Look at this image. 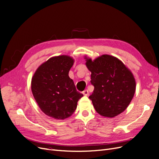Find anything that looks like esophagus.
Segmentation results:
<instances>
[{
	"label": "esophagus",
	"instance_id": "obj_1",
	"mask_svg": "<svg viewBox=\"0 0 159 159\" xmlns=\"http://www.w3.org/2000/svg\"><path fill=\"white\" fill-rule=\"evenodd\" d=\"M82 93H83V95H84L87 96V95H88L89 92H88V91L87 90V89H85V90H84L83 92H82Z\"/></svg>",
	"mask_w": 159,
	"mask_h": 159
}]
</instances>
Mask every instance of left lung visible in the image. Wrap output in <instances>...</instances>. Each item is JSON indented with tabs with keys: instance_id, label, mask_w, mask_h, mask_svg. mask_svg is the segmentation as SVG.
<instances>
[{
	"instance_id": "1",
	"label": "left lung",
	"mask_w": 159,
	"mask_h": 159,
	"mask_svg": "<svg viewBox=\"0 0 159 159\" xmlns=\"http://www.w3.org/2000/svg\"><path fill=\"white\" fill-rule=\"evenodd\" d=\"M86 65L92 73L90 82L94 89L89 98L96 112L111 118L123 112L136 89L132 73L119 59L107 54L93 61L87 59Z\"/></svg>"
}]
</instances>
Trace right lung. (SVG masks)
<instances>
[{"label": "right lung", "mask_w": 159, "mask_h": 159, "mask_svg": "<svg viewBox=\"0 0 159 159\" xmlns=\"http://www.w3.org/2000/svg\"><path fill=\"white\" fill-rule=\"evenodd\" d=\"M74 60L68 56L52 57L41 64L34 73L32 92L40 109L57 120L70 117L83 94L76 89L69 71Z\"/></svg>", "instance_id": "obj_1"}]
</instances>
